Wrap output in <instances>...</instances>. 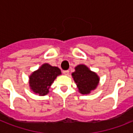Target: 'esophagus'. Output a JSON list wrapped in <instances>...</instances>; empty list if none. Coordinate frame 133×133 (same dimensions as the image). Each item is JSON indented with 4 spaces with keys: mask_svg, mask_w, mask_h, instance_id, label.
I'll list each match as a JSON object with an SVG mask.
<instances>
[{
    "mask_svg": "<svg viewBox=\"0 0 133 133\" xmlns=\"http://www.w3.org/2000/svg\"><path fill=\"white\" fill-rule=\"evenodd\" d=\"M63 75H68L69 71L68 70H64V71H63Z\"/></svg>",
    "mask_w": 133,
    "mask_h": 133,
    "instance_id": "34e87169",
    "label": "esophagus"
}]
</instances>
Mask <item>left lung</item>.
<instances>
[{
	"instance_id": "left-lung-1",
	"label": "left lung",
	"mask_w": 133,
	"mask_h": 133,
	"mask_svg": "<svg viewBox=\"0 0 133 133\" xmlns=\"http://www.w3.org/2000/svg\"><path fill=\"white\" fill-rule=\"evenodd\" d=\"M72 76L79 92L82 95L89 94L99 84V76L91 71L85 65L80 64L75 67V71L72 74Z\"/></svg>"
}]
</instances>
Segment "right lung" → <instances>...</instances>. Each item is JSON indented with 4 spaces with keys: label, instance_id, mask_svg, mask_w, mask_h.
I'll return each mask as SVG.
<instances>
[{
    "label": "right lung",
    "instance_id": "obj_1",
    "mask_svg": "<svg viewBox=\"0 0 133 133\" xmlns=\"http://www.w3.org/2000/svg\"><path fill=\"white\" fill-rule=\"evenodd\" d=\"M60 75L61 72L58 68L44 63L29 77L30 89L35 94L44 96L49 92L51 85L56 77Z\"/></svg>",
    "mask_w": 133,
    "mask_h": 133
}]
</instances>
